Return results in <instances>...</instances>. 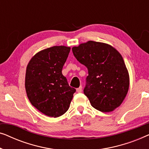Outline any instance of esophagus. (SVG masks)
I'll return each mask as SVG.
<instances>
[{
  "label": "esophagus",
  "instance_id": "obj_1",
  "mask_svg": "<svg viewBox=\"0 0 149 149\" xmlns=\"http://www.w3.org/2000/svg\"><path fill=\"white\" fill-rule=\"evenodd\" d=\"M81 91H82V87L80 86V87H79V88H77V92H78V93H81Z\"/></svg>",
  "mask_w": 149,
  "mask_h": 149
}]
</instances>
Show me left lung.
<instances>
[{
	"label": "left lung",
	"instance_id": "left-lung-1",
	"mask_svg": "<svg viewBox=\"0 0 149 149\" xmlns=\"http://www.w3.org/2000/svg\"><path fill=\"white\" fill-rule=\"evenodd\" d=\"M72 53L87 68L84 94L95 109L109 113L123 102L130 86V76L123 57L109 44L89 40L73 47Z\"/></svg>",
	"mask_w": 149,
	"mask_h": 149
}]
</instances>
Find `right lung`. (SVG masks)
I'll use <instances>...</instances> for the list:
<instances>
[{
  "label": "right lung",
  "mask_w": 149,
  "mask_h": 149,
  "mask_svg": "<svg viewBox=\"0 0 149 149\" xmlns=\"http://www.w3.org/2000/svg\"><path fill=\"white\" fill-rule=\"evenodd\" d=\"M70 51V47L63 45L47 48L36 53L26 67L27 96L32 106L48 117L64 115L76 91L62 72Z\"/></svg>",
  "instance_id": "obj_1"
}]
</instances>
